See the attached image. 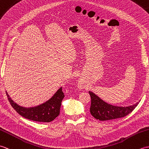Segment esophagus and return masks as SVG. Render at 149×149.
I'll return each instance as SVG.
<instances>
[{
	"mask_svg": "<svg viewBox=\"0 0 149 149\" xmlns=\"http://www.w3.org/2000/svg\"><path fill=\"white\" fill-rule=\"evenodd\" d=\"M78 88L79 89H83V88H84V84L83 83V81H79L78 83Z\"/></svg>",
	"mask_w": 149,
	"mask_h": 149,
	"instance_id": "esophagus-1",
	"label": "esophagus"
}]
</instances>
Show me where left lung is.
<instances>
[{"label":"left lung","mask_w":149,"mask_h":149,"mask_svg":"<svg viewBox=\"0 0 149 149\" xmlns=\"http://www.w3.org/2000/svg\"><path fill=\"white\" fill-rule=\"evenodd\" d=\"M89 93L91 97L90 113L95 118L100 121L124 117L131 113L138 104V102L128 107L115 106L105 102L91 91H89Z\"/></svg>","instance_id":"8db88e82"}]
</instances>
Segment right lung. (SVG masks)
<instances>
[{
	"label": "right lung",
	"mask_w": 149,
	"mask_h": 149,
	"mask_svg": "<svg viewBox=\"0 0 149 149\" xmlns=\"http://www.w3.org/2000/svg\"><path fill=\"white\" fill-rule=\"evenodd\" d=\"M9 102L19 115L27 119L36 122H50L59 115L61 102L65 97L62 88L56 91L53 97L46 102L34 107H23L14 102L6 92Z\"/></svg>",
	"instance_id": "1"
}]
</instances>
